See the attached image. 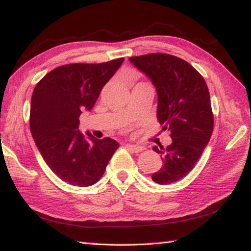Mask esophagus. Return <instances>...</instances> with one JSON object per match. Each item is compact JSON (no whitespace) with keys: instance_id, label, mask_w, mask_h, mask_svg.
I'll use <instances>...</instances> for the list:
<instances>
[{"instance_id":"esophagus-1","label":"esophagus","mask_w":251,"mask_h":251,"mask_svg":"<svg viewBox=\"0 0 251 251\" xmlns=\"http://www.w3.org/2000/svg\"><path fill=\"white\" fill-rule=\"evenodd\" d=\"M126 147L128 148L130 151L135 152V153H139V152L143 151V149H145V147H142V146H137V145H129V143H127Z\"/></svg>"}]
</instances>
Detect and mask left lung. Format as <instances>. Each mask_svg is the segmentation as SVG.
<instances>
[{"label": "left lung", "mask_w": 251, "mask_h": 251, "mask_svg": "<svg viewBox=\"0 0 251 251\" xmlns=\"http://www.w3.org/2000/svg\"><path fill=\"white\" fill-rule=\"evenodd\" d=\"M129 60L155 86L157 120L173 139L167 148L153 147L163 165L152 180L158 184L176 182L194 168L214 130L209 90L204 77L181 58L156 52Z\"/></svg>", "instance_id": "8db88e82"}]
</instances>
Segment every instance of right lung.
Segmentation results:
<instances>
[{
    "label": "right lung",
    "mask_w": 251,
    "mask_h": 251,
    "mask_svg": "<svg viewBox=\"0 0 251 251\" xmlns=\"http://www.w3.org/2000/svg\"><path fill=\"white\" fill-rule=\"evenodd\" d=\"M124 61L71 63L58 67L36 84L31 98L30 130L41 155L56 176L76 186L100 180L119 142L97 139L78 129L79 115L90 111L101 89Z\"/></svg>",
    "instance_id": "1"
}]
</instances>
